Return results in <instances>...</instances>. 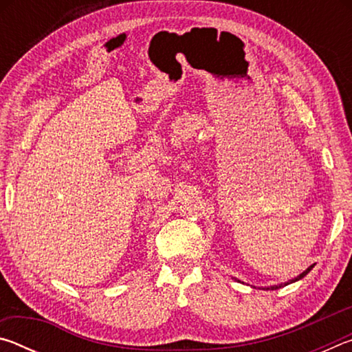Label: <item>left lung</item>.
I'll return each mask as SVG.
<instances>
[{"instance_id":"left-lung-1","label":"left lung","mask_w":352,"mask_h":352,"mask_svg":"<svg viewBox=\"0 0 352 352\" xmlns=\"http://www.w3.org/2000/svg\"><path fill=\"white\" fill-rule=\"evenodd\" d=\"M314 269V265H311V267H307V269L301 273V275H298L296 278H294V279H290L289 283H284V284H278V285H270V287H265V290H276V289H281V287H284V285H287V284H292V283H296V281H300V279H302L305 278L309 272H311Z\"/></svg>"}]
</instances>
